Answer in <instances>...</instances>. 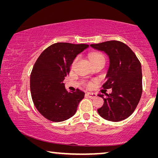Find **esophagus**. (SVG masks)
Listing matches in <instances>:
<instances>
[{
  "mask_svg": "<svg viewBox=\"0 0 158 158\" xmlns=\"http://www.w3.org/2000/svg\"><path fill=\"white\" fill-rule=\"evenodd\" d=\"M86 95H88V97L91 98V99H94L95 98H96V96H97V95L95 94V93H90V92H89L86 93Z\"/></svg>",
  "mask_w": 158,
  "mask_h": 158,
  "instance_id": "34e87169",
  "label": "esophagus"
}]
</instances>
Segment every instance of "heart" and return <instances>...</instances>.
I'll return each mask as SVG.
<instances>
[{
	"label": "heart",
	"instance_id": "heart-1",
	"mask_svg": "<svg viewBox=\"0 0 158 158\" xmlns=\"http://www.w3.org/2000/svg\"><path fill=\"white\" fill-rule=\"evenodd\" d=\"M89 58L92 63L96 62V61H100V60L105 61V57H104V56L102 54V53H98V52L90 53L89 54ZM77 60H78V58H76L74 60L73 63V65H74V64L76 63ZM89 85H91V84H89Z\"/></svg>",
	"mask_w": 158,
	"mask_h": 158
}]
</instances>
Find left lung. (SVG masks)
<instances>
[{
  "instance_id": "8db88e82",
  "label": "left lung",
  "mask_w": 158,
  "mask_h": 158,
  "mask_svg": "<svg viewBox=\"0 0 158 158\" xmlns=\"http://www.w3.org/2000/svg\"><path fill=\"white\" fill-rule=\"evenodd\" d=\"M109 56V67L102 87L111 89L110 94H99L104 105L98 109L100 116L107 121H121L132 114L142 93V73L139 60L123 42L111 40L90 44Z\"/></svg>"
}]
</instances>
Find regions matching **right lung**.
I'll return each instance as SVG.
<instances>
[{
    "mask_svg": "<svg viewBox=\"0 0 158 158\" xmlns=\"http://www.w3.org/2000/svg\"><path fill=\"white\" fill-rule=\"evenodd\" d=\"M89 47L85 44L58 42L44 50L32 69L30 87L38 111L47 119L61 122L75 114L85 93L77 89L68 92L64 83L77 55Z\"/></svg>",
    "mask_w": 158,
    "mask_h": 158,
    "instance_id": "add662e5",
    "label": "right lung"
}]
</instances>
